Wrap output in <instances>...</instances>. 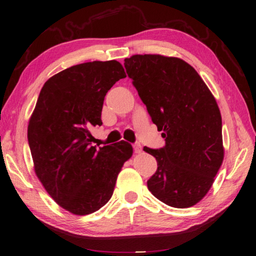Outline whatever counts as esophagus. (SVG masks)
I'll list each match as a JSON object with an SVG mask.
<instances>
[{"label":"esophagus","mask_w":256,"mask_h":256,"mask_svg":"<svg viewBox=\"0 0 256 256\" xmlns=\"http://www.w3.org/2000/svg\"><path fill=\"white\" fill-rule=\"evenodd\" d=\"M134 152L135 153H140L142 152V145L140 144H138V143H136V144H134Z\"/></svg>","instance_id":"34e87169"}]
</instances>
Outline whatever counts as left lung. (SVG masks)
Here are the masks:
<instances>
[{
	"instance_id": "8db88e82",
	"label": "left lung",
	"mask_w": 256,
	"mask_h": 256,
	"mask_svg": "<svg viewBox=\"0 0 256 256\" xmlns=\"http://www.w3.org/2000/svg\"><path fill=\"white\" fill-rule=\"evenodd\" d=\"M124 68L166 146L144 148L158 161L148 188L169 206L198 203L224 161L222 121L214 96L190 64L160 54L124 58Z\"/></svg>"
}]
</instances>
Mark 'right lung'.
Segmentation results:
<instances>
[{
  "instance_id": "1",
  "label": "right lung",
  "mask_w": 256,
  "mask_h": 256,
  "mask_svg": "<svg viewBox=\"0 0 256 256\" xmlns=\"http://www.w3.org/2000/svg\"><path fill=\"white\" fill-rule=\"evenodd\" d=\"M124 77L116 60L70 66L44 84L29 119L28 143L37 178L72 214H90L106 205L121 168L132 156L124 140L98 150L90 143V129L102 124L108 90Z\"/></svg>"
}]
</instances>
